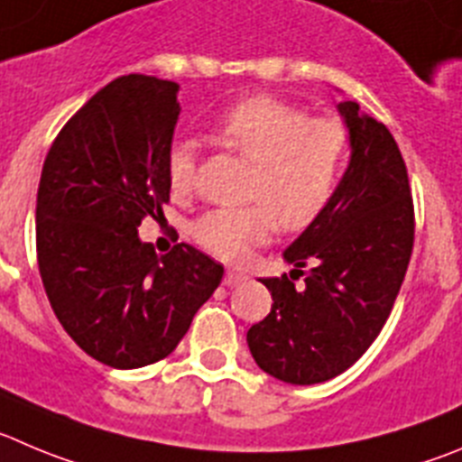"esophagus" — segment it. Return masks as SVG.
Here are the masks:
<instances>
[{
	"instance_id": "esophagus-1",
	"label": "esophagus",
	"mask_w": 462,
	"mask_h": 462,
	"mask_svg": "<svg viewBox=\"0 0 462 462\" xmlns=\"http://www.w3.org/2000/svg\"><path fill=\"white\" fill-rule=\"evenodd\" d=\"M245 280L244 273H236V271H226V275H223V284L226 287H236V284H241Z\"/></svg>"
}]
</instances>
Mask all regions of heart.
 <instances>
[{"label":"heart","instance_id":"obj_1","mask_svg":"<svg viewBox=\"0 0 462 462\" xmlns=\"http://www.w3.org/2000/svg\"><path fill=\"white\" fill-rule=\"evenodd\" d=\"M217 136L255 163L248 198L257 200L196 221L193 236L218 260L241 264L253 248L269 244L278 221L287 230H303L333 198L346 154V132L335 120H310L299 106L257 95L221 116ZM193 175L196 148L180 141L168 152L172 191H189Z\"/></svg>","mask_w":462,"mask_h":462}]
</instances>
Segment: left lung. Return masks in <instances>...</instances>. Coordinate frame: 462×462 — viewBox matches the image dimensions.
<instances>
[{"label":"left lung","mask_w":462,"mask_h":462,"mask_svg":"<svg viewBox=\"0 0 462 462\" xmlns=\"http://www.w3.org/2000/svg\"><path fill=\"white\" fill-rule=\"evenodd\" d=\"M348 163L323 211L282 251L290 278H264L271 312L245 339L257 367L291 385L346 372L378 337L412 253L415 214L390 129L357 102H339ZM313 266L303 288L293 271Z\"/></svg>","instance_id":"1"}]
</instances>
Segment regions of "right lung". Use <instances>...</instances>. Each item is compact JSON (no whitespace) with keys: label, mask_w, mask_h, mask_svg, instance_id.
Listing matches in <instances>:
<instances>
[{"label":"right lung","mask_w":462,"mask_h":462,"mask_svg":"<svg viewBox=\"0 0 462 462\" xmlns=\"http://www.w3.org/2000/svg\"><path fill=\"white\" fill-rule=\"evenodd\" d=\"M180 84L111 81L68 120L42 166L38 269L63 330L97 362L139 369L166 357L223 280V266L178 244L141 241V218L168 202Z\"/></svg>","instance_id":"1"}]
</instances>
